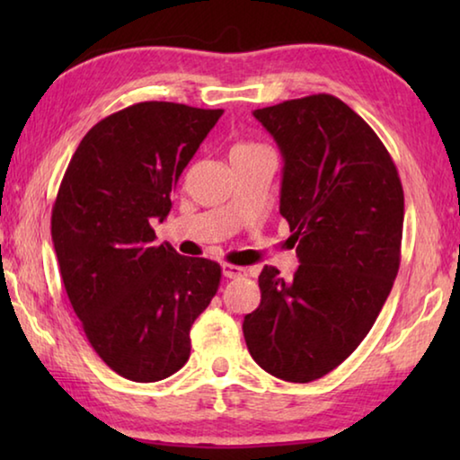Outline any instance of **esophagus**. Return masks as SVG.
Here are the masks:
<instances>
[{"label":"esophagus","mask_w":460,"mask_h":460,"mask_svg":"<svg viewBox=\"0 0 460 460\" xmlns=\"http://www.w3.org/2000/svg\"><path fill=\"white\" fill-rule=\"evenodd\" d=\"M223 276L225 278H241V276H247V270L241 266H233V263H223Z\"/></svg>","instance_id":"34e87169"}]
</instances>
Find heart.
Instances as JSON below:
<instances>
[{"label": "heart", "mask_w": 460, "mask_h": 460, "mask_svg": "<svg viewBox=\"0 0 460 460\" xmlns=\"http://www.w3.org/2000/svg\"><path fill=\"white\" fill-rule=\"evenodd\" d=\"M261 150H268V147L263 144L243 139V142H237L235 146L231 147V158H237V155H249V154H255V152H261Z\"/></svg>", "instance_id": "b5f03b06"}]
</instances>
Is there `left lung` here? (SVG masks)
<instances>
[{
	"label": "left lung",
	"mask_w": 460,
	"mask_h": 460,
	"mask_svg": "<svg viewBox=\"0 0 460 460\" xmlns=\"http://www.w3.org/2000/svg\"><path fill=\"white\" fill-rule=\"evenodd\" d=\"M284 155L279 213L300 266L258 278L261 302L243 321L253 361L308 384L367 337L400 270L403 189L376 131L341 99L318 93L255 109Z\"/></svg>",
	"instance_id": "left-lung-1"
}]
</instances>
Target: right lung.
<instances>
[{"label":"right lung","mask_w":460,"mask_h":460,"mask_svg":"<svg viewBox=\"0 0 460 460\" xmlns=\"http://www.w3.org/2000/svg\"><path fill=\"white\" fill-rule=\"evenodd\" d=\"M223 109L144 101L107 115L73 154L52 207L62 284L95 353L152 384L190 357V326L211 305L221 266L155 243L182 170Z\"/></svg>","instance_id":"right-lung-1"}]
</instances>
